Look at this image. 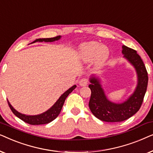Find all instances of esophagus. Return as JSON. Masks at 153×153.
<instances>
[{
  "label": "esophagus",
  "instance_id": "1",
  "mask_svg": "<svg viewBox=\"0 0 153 153\" xmlns=\"http://www.w3.org/2000/svg\"><path fill=\"white\" fill-rule=\"evenodd\" d=\"M79 83L81 86H86L88 84V80L86 79H81L79 80Z\"/></svg>",
  "mask_w": 153,
  "mask_h": 153
}]
</instances>
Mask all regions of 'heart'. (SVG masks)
Returning <instances> with one entry per match:
<instances>
[{
	"mask_svg": "<svg viewBox=\"0 0 153 153\" xmlns=\"http://www.w3.org/2000/svg\"><path fill=\"white\" fill-rule=\"evenodd\" d=\"M110 51L105 45L96 41L83 42L78 49L79 59L83 63H88L94 59V67L100 69L109 58Z\"/></svg>",
	"mask_w": 153,
	"mask_h": 153,
	"instance_id": "1",
	"label": "heart"
}]
</instances>
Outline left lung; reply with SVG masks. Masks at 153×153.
<instances>
[{
  "label": "left lung",
  "instance_id": "left-lung-1",
  "mask_svg": "<svg viewBox=\"0 0 153 153\" xmlns=\"http://www.w3.org/2000/svg\"><path fill=\"white\" fill-rule=\"evenodd\" d=\"M123 58L135 69L137 84L133 93L120 103L110 101L101 84V79L95 74L89 78L91 96L89 108L96 118L105 122H121L134 115L141 107L148 86V76L143 60L135 50L123 45Z\"/></svg>",
  "mask_w": 153,
  "mask_h": 153
}]
</instances>
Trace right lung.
Masks as SVG:
<instances>
[{
  "label": "right lung",
  "mask_w": 153,
  "mask_h": 153,
  "mask_svg": "<svg viewBox=\"0 0 153 153\" xmlns=\"http://www.w3.org/2000/svg\"><path fill=\"white\" fill-rule=\"evenodd\" d=\"M60 38H61V36H57L55 37H52V38H39L35 39L32 43L37 42H53L59 40ZM76 85H74L73 86L70 88L68 91H66L63 94H62L61 96L58 98V100L55 102V104L51 108H49L47 111H46L45 112L42 113V114L38 115L30 116V115L22 114V113L17 111L7 100L8 105H9L10 108H11L13 114L16 117H18L19 118H20L21 120L24 121L25 123L33 125L47 124V123H49L51 121H53L54 119L57 118L58 115L60 114V111H61L62 106H63L64 102L65 101L67 97L69 95V94L72 93L73 90L76 88Z\"/></svg>",
  "instance_id": "1"
}]
</instances>
